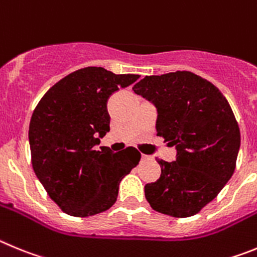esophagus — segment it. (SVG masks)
<instances>
[{"label":"esophagus","mask_w":257,"mask_h":257,"mask_svg":"<svg viewBox=\"0 0 257 257\" xmlns=\"http://www.w3.org/2000/svg\"><path fill=\"white\" fill-rule=\"evenodd\" d=\"M141 159H142V161L150 160V156H147V155H142V156H141Z\"/></svg>","instance_id":"obj_1"}]
</instances>
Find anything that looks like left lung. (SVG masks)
<instances>
[{"instance_id": "1", "label": "left lung", "mask_w": 257, "mask_h": 257, "mask_svg": "<svg viewBox=\"0 0 257 257\" xmlns=\"http://www.w3.org/2000/svg\"><path fill=\"white\" fill-rule=\"evenodd\" d=\"M134 93L157 108L156 132L177 159H157L160 178L145 186L146 200L157 212L188 218L211 202L234 173L241 133L229 102L209 80L191 71L151 75Z\"/></svg>"}]
</instances>
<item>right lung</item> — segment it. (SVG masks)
<instances>
[{
  "label": "right lung",
  "mask_w": 257,
  "mask_h": 257,
  "mask_svg": "<svg viewBox=\"0 0 257 257\" xmlns=\"http://www.w3.org/2000/svg\"><path fill=\"white\" fill-rule=\"evenodd\" d=\"M138 78L97 66L79 69L52 85L34 108L29 124L32 165L65 214L85 218L110 209L121 179L141 160L133 147L117 154L108 147L96 150L110 131L108 98Z\"/></svg>",
  "instance_id": "add662e5"
}]
</instances>
